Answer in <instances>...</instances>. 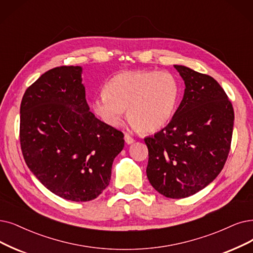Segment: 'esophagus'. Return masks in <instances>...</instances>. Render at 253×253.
Wrapping results in <instances>:
<instances>
[{"label":"esophagus","mask_w":253,"mask_h":253,"mask_svg":"<svg viewBox=\"0 0 253 253\" xmlns=\"http://www.w3.org/2000/svg\"><path fill=\"white\" fill-rule=\"evenodd\" d=\"M125 141H126V144H132V143H134V142H135L134 138H132V137H130V136H129V135H127V134H126V135H125Z\"/></svg>","instance_id":"obj_1"}]
</instances>
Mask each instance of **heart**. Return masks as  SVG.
Returning a JSON list of instances; mask_svg holds the SVG:
<instances>
[{"instance_id": "b5f03b06", "label": "heart", "mask_w": 253, "mask_h": 253, "mask_svg": "<svg viewBox=\"0 0 253 253\" xmlns=\"http://www.w3.org/2000/svg\"><path fill=\"white\" fill-rule=\"evenodd\" d=\"M179 97L173 75L156 70L123 72L111 78L91 103L93 113L110 127H117L126 109L129 125L154 133L172 118Z\"/></svg>"}]
</instances>
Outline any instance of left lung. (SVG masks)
I'll list each match as a JSON object with an SVG mask.
<instances>
[{
  "mask_svg": "<svg viewBox=\"0 0 253 253\" xmlns=\"http://www.w3.org/2000/svg\"><path fill=\"white\" fill-rule=\"evenodd\" d=\"M185 82L183 99L170 123L144 139L150 185L168 198L193 195L213 181L226 162L235 113L217 81L174 65Z\"/></svg>",
  "mask_w": 253,
  "mask_h": 253,
  "instance_id": "left-lung-1",
  "label": "left lung"
}]
</instances>
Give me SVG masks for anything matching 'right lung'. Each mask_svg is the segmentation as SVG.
<instances>
[{"label":"right lung","instance_id":"obj_1","mask_svg":"<svg viewBox=\"0 0 253 253\" xmlns=\"http://www.w3.org/2000/svg\"><path fill=\"white\" fill-rule=\"evenodd\" d=\"M81 66H60L30 86L21 104L19 138L29 169L46 189L89 201L108 187L124 134L97 119L86 102Z\"/></svg>","mask_w":253,"mask_h":253}]
</instances>
